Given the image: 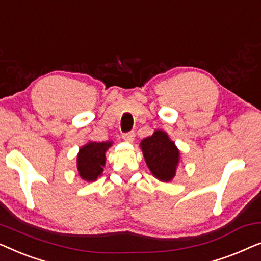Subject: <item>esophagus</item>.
Instances as JSON below:
<instances>
[{"label": "esophagus", "instance_id": "1", "mask_svg": "<svg viewBox=\"0 0 261 261\" xmlns=\"http://www.w3.org/2000/svg\"><path fill=\"white\" fill-rule=\"evenodd\" d=\"M122 138L124 139V141H127V142H133L134 138H135V133H134L133 130L128 132V133H123Z\"/></svg>", "mask_w": 261, "mask_h": 261}]
</instances>
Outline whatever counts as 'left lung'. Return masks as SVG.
Segmentation results:
<instances>
[{
    "label": "left lung",
    "mask_w": 261,
    "mask_h": 261,
    "mask_svg": "<svg viewBox=\"0 0 261 261\" xmlns=\"http://www.w3.org/2000/svg\"><path fill=\"white\" fill-rule=\"evenodd\" d=\"M141 148L153 176L163 181L172 179L176 174L179 151L167 134L163 130H155L152 137L141 141Z\"/></svg>",
    "instance_id": "left-lung-1"
}]
</instances>
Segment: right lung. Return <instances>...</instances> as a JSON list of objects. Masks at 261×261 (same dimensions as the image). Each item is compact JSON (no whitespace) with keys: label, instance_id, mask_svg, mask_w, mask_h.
Wrapping results in <instances>:
<instances>
[{"label":"right lung","instance_id":"obj_1","mask_svg":"<svg viewBox=\"0 0 261 261\" xmlns=\"http://www.w3.org/2000/svg\"><path fill=\"white\" fill-rule=\"evenodd\" d=\"M112 142H89L80 149L77 167L81 177L88 181L97 179L106 164V151Z\"/></svg>","mask_w":261,"mask_h":261}]
</instances>
